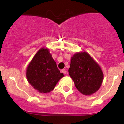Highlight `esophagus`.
Masks as SVG:
<instances>
[{
	"label": "esophagus",
	"mask_w": 124,
	"mask_h": 124,
	"mask_svg": "<svg viewBox=\"0 0 124 124\" xmlns=\"http://www.w3.org/2000/svg\"><path fill=\"white\" fill-rule=\"evenodd\" d=\"M61 71L63 73V74H66L67 73V70L65 69H62L61 70Z\"/></svg>",
	"instance_id": "1"
}]
</instances>
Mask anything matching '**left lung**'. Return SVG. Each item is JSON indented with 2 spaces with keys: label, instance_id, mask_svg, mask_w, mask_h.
<instances>
[{
  "label": "left lung",
  "instance_id": "obj_1",
  "mask_svg": "<svg viewBox=\"0 0 124 124\" xmlns=\"http://www.w3.org/2000/svg\"><path fill=\"white\" fill-rule=\"evenodd\" d=\"M68 73L76 88L85 95L98 91L103 81L101 68L86 52L78 53L71 57Z\"/></svg>",
  "mask_w": 124,
  "mask_h": 124
}]
</instances>
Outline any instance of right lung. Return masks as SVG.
Returning <instances> with one entry per match:
<instances>
[{"label":"right lung","instance_id":"obj_1","mask_svg":"<svg viewBox=\"0 0 124 124\" xmlns=\"http://www.w3.org/2000/svg\"><path fill=\"white\" fill-rule=\"evenodd\" d=\"M63 76V73H60L48 49L39 50L26 70L28 82L34 89L43 93L52 91Z\"/></svg>","mask_w":124,"mask_h":124}]
</instances>
